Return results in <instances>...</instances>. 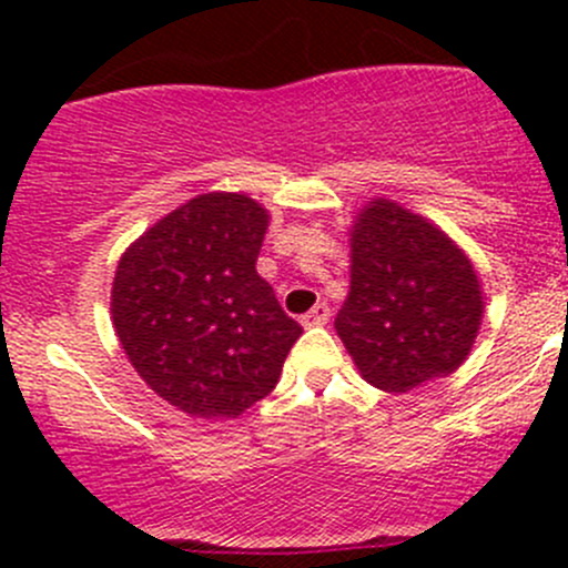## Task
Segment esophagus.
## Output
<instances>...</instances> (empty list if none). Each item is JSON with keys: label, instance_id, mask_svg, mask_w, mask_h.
I'll use <instances>...</instances> for the list:
<instances>
[{"label": "esophagus", "instance_id": "34e87169", "mask_svg": "<svg viewBox=\"0 0 568 568\" xmlns=\"http://www.w3.org/2000/svg\"><path fill=\"white\" fill-rule=\"evenodd\" d=\"M329 305H324V302H318L316 307H313L311 313H307V316H302V324L305 326H324L326 321H329Z\"/></svg>", "mask_w": 568, "mask_h": 568}]
</instances>
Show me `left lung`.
I'll return each instance as SVG.
<instances>
[{
	"label": "left lung",
	"mask_w": 568,
	"mask_h": 568,
	"mask_svg": "<svg viewBox=\"0 0 568 568\" xmlns=\"http://www.w3.org/2000/svg\"><path fill=\"white\" fill-rule=\"evenodd\" d=\"M480 316L478 274L439 227L390 200L359 211L352 288L335 329L368 385L409 393L454 374L473 348Z\"/></svg>",
	"instance_id": "8db88e82"
}]
</instances>
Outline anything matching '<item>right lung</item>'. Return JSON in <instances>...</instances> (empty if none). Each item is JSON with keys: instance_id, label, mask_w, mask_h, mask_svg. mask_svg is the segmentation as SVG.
Listing matches in <instances>:
<instances>
[{"instance_id": "1", "label": "right lung", "mask_w": 568, "mask_h": 568, "mask_svg": "<svg viewBox=\"0 0 568 568\" xmlns=\"http://www.w3.org/2000/svg\"><path fill=\"white\" fill-rule=\"evenodd\" d=\"M266 227L247 194H197L120 257V346L145 385L186 415L236 417L266 398L302 335L255 272Z\"/></svg>"}]
</instances>
